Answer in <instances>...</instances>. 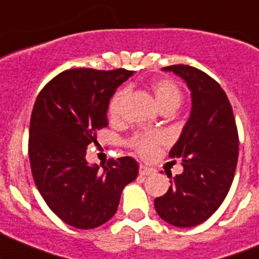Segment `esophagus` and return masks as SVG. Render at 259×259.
<instances>
[{"instance_id":"obj_1","label":"esophagus","mask_w":259,"mask_h":259,"mask_svg":"<svg viewBox=\"0 0 259 259\" xmlns=\"http://www.w3.org/2000/svg\"><path fill=\"white\" fill-rule=\"evenodd\" d=\"M154 173V170L149 167H145V165H140L139 167V175L140 176H150Z\"/></svg>"}]
</instances>
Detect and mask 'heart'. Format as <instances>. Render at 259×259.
Listing matches in <instances>:
<instances>
[{"label": "heart", "instance_id": "heart-1", "mask_svg": "<svg viewBox=\"0 0 259 259\" xmlns=\"http://www.w3.org/2000/svg\"><path fill=\"white\" fill-rule=\"evenodd\" d=\"M152 91L155 101L162 111L173 110L175 111L183 100L182 91L175 81L169 78L157 79L152 83ZM125 96L124 90H119L114 94L109 102V115L111 119H117L121 114V102ZM164 142V137L160 133H140L130 138L127 144L142 157H152L157 152L158 147Z\"/></svg>", "mask_w": 259, "mask_h": 259}]
</instances>
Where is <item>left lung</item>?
<instances>
[{
	"instance_id": "left-lung-1",
	"label": "left lung",
	"mask_w": 259,
	"mask_h": 259,
	"mask_svg": "<svg viewBox=\"0 0 259 259\" xmlns=\"http://www.w3.org/2000/svg\"><path fill=\"white\" fill-rule=\"evenodd\" d=\"M163 71L185 79L192 109L169 152L170 158H181L183 172L169 181L170 187L154 200V207L164 222L190 228L209 219L227 197L237 168L239 138L232 105L214 78L183 64Z\"/></svg>"
}]
</instances>
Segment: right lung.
Returning <instances> with one entry per match:
<instances>
[{
  "instance_id": "add662e5",
  "label": "right lung",
  "mask_w": 259,
  "mask_h": 259,
  "mask_svg": "<svg viewBox=\"0 0 259 259\" xmlns=\"http://www.w3.org/2000/svg\"><path fill=\"white\" fill-rule=\"evenodd\" d=\"M134 72L124 68L67 69L37 95L29 130V159L44 201L66 224L94 229L116 212L122 188L139 164L132 157L109 159L102 169L86 160L87 147L109 125L112 95Z\"/></svg>"
}]
</instances>
